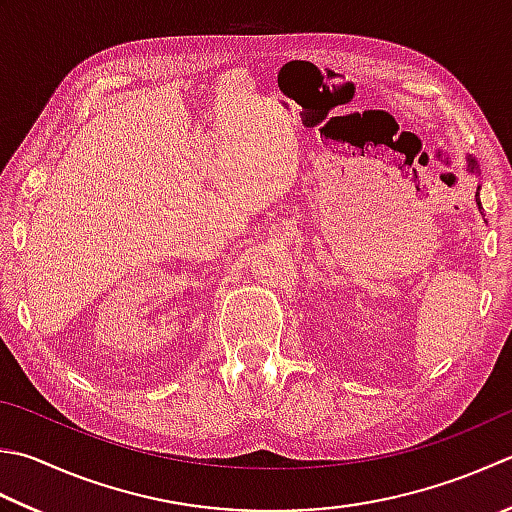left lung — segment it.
Wrapping results in <instances>:
<instances>
[{"instance_id": "left-lung-1", "label": "left lung", "mask_w": 512, "mask_h": 512, "mask_svg": "<svg viewBox=\"0 0 512 512\" xmlns=\"http://www.w3.org/2000/svg\"><path fill=\"white\" fill-rule=\"evenodd\" d=\"M466 162H468V166H466V170L468 173H473V175H482V170H479V164H477V159L473 157V155H466ZM479 190H482V186L477 184V193H475V202H477V208H479V213H482V199H479ZM486 222V219H484Z\"/></svg>"}]
</instances>
